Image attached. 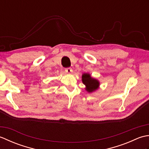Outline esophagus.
I'll return each mask as SVG.
<instances>
[{
	"label": "esophagus",
	"mask_w": 149,
	"mask_h": 149,
	"mask_svg": "<svg viewBox=\"0 0 149 149\" xmlns=\"http://www.w3.org/2000/svg\"><path fill=\"white\" fill-rule=\"evenodd\" d=\"M65 72L67 73V74H70L73 72V70H72V69L71 68H67L65 69Z\"/></svg>",
	"instance_id": "34e87169"
}]
</instances>
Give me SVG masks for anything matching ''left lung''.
I'll use <instances>...</instances> for the list:
<instances>
[{
	"instance_id": "1",
	"label": "left lung",
	"mask_w": 149,
	"mask_h": 149,
	"mask_svg": "<svg viewBox=\"0 0 149 149\" xmlns=\"http://www.w3.org/2000/svg\"><path fill=\"white\" fill-rule=\"evenodd\" d=\"M82 81L83 84L86 86V90L88 92L91 93L97 90L99 87V81L91 77L90 74H83L82 75Z\"/></svg>"
}]
</instances>
